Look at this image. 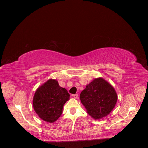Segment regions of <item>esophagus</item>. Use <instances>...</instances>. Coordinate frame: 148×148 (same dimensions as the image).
<instances>
[{"label":"esophagus","instance_id":"34e87169","mask_svg":"<svg viewBox=\"0 0 148 148\" xmlns=\"http://www.w3.org/2000/svg\"><path fill=\"white\" fill-rule=\"evenodd\" d=\"M73 96L74 98H75V99H77V98L78 97V94H75V95H73Z\"/></svg>","mask_w":148,"mask_h":148}]
</instances>
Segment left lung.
Returning <instances> with one entry per match:
<instances>
[{
	"mask_svg": "<svg viewBox=\"0 0 148 148\" xmlns=\"http://www.w3.org/2000/svg\"><path fill=\"white\" fill-rule=\"evenodd\" d=\"M79 97L87 113L96 120L110 114L117 101L114 88L102 78H96L88 84Z\"/></svg>",
	"mask_w": 148,
	"mask_h": 148,
	"instance_id": "1",
	"label": "left lung"
}]
</instances>
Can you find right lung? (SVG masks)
I'll list each match as a JSON object with an SVG mask.
<instances>
[{"mask_svg": "<svg viewBox=\"0 0 148 148\" xmlns=\"http://www.w3.org/2000/svg\"><path fill=\"white\" fill-rule=\"evenodd\" d=\"M69 99L66 89L60 87L56 79H50L36 91L33 106L40 118L53 123L60 117L64 105Z\"/></svg>", "mask_w": 148, "mask_h": 148, "instance_id": "obj_1", "label": "right lung"}]
</instances>
